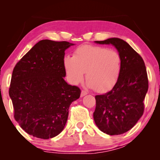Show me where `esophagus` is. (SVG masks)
I'll return each instance as SVG.
<instances>
[{
  "label": "esophagus",
  "mask_w": 160,
  "mask_h": 160,
  "mask_svg": "<svg viewBox=\"0 0 160 160\" xmlns=\"http://www.w3.org/2000/svg\"><path fill=\"white\" fill-rule=\"evenodd\" d=\"M87 95V92L86 91H84V90H82V92H81V97H84V96H85V95Z\"/></svg>",
  "instance_id": "1"
}]
</instances>
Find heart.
Returning <instances> with one entry per match:
<instances>
[{
  "mask_svg": "<svg viewBox=\"0 0 160 160\" xmlns=\"http://www.w3.org/2000/svg\"><path fill=\"white\" fill-rule=\"evenodd\" d=\"M63 67L72 84L82 82L87 72V87L103 92L111 89L117 82L122 59L114 50L98 46L82 45L76 48L73 57H64Z\"/></svg>",
  "mask_w": 160,
  "mask_h": 160,
  "instance_id": "b5f03b06",
  "label": "heart"
}]
</instances>
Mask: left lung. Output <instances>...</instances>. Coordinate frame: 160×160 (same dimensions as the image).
<instances>
[{"label":"left lung","instance_id":"left-lung-1","mask_svg":"<svg viewBox=\"0 0 160 160\" xmlns=\"http://www.w3.org/2000/svg\"><path fill=\"white\" fill-rule=\"evenodd\" d=\"M95 42L113 45L121 56L122 68L113 89L104 95L95 96L94 120L104 133L123 134L135 126L143 113V100L148 88L145 63L122 39L111 38Z\"/></svg>","mask_w":160,"mask_h":160}]
</instances>
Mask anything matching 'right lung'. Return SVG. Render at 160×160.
<instances>
[{"mask_svg": "<svg viewBox=\"0 0 160 160\" xmlns=\"http://www.w3.org/2000/svg\"><path fill=\"white\" fill-rule=\"evenodd\" d=\"M74 44L67 41H38L15 65L9 96L14 119L26 132L49 139L64 129L69 107L81 90L64 79L65 51Z\"/></svg>", "mask_w": 160, "mask_h": 160, "instance_id": "obj_1", "label": "right lung"}]
</instances>
